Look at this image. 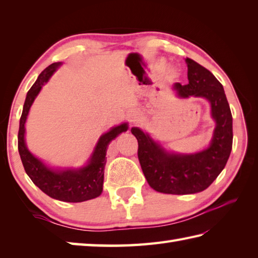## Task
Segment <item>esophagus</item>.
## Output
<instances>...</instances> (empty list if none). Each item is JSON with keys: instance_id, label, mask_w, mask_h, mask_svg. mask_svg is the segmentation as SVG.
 <instances>
[{"instance_id": "34e87169", "label": "esophagus", "mask_w": 258, "mask_h": 258, "mask_svg": "<svg viewBox=\"0 0 258 258\" xmlns=\"http://www.w3.org/2000/svg\"><path fill=\"white\" fill-rule=\"evenodd\" d=\"M140 112L139 111H133L132 113L130 114V119H131V122H136V120L139 119V117H140Z\"/></svg>"}]
</instances>
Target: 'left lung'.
Returning <instances> with one entry per match:
<instances>
[{
	"mask_svg": "<svg viewBox=\"0 0 258 258\" xmlns=\"http://www.w3.org/2000/svg\"><path fill=\"white\" fill-rule=\"evenodd\" d=\"M188 83H175L179 97H204L211 104L216 123L206 150L195 154L169 153L139 127L131 132L139 142V161L147 183L165 194H195L206 189L225 167L233 145V117L223 85L210 71L186 58Z\"/></svg>",
	"mask_w": 258,
	"mask_h": 258,
	"instance_id": "left-lung-1",
	"label": "left lung"
}]
</instances>
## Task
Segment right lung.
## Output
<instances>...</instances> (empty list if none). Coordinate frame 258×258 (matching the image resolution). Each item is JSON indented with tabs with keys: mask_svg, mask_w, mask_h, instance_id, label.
I'll return each instance as SVG.
<instances>
[{
	"mask_svg": "<svg viewBox=\"0 0 258 258\" xmlns=\"http://www.w3.org/2000/svg\"><path fill=\"white\" fill-rule=\"evenodd\" d=\"M59 65L61 63H53L47 67L38 75L36 82L27 92L20 119L18 146L25 172L38 188L52 199L69 203H80L95 199L102 194L107 145L118 134L127 131L128 127L127 124L124 123L103 134L97 142L90 161L85 166L78 169H53L33 155L27 150L24 140L27 115L42 86L50 80Z\"/></svg>",
	"mask_w": 258,
	"mask_h": 258,
	"instance_id": "1",
	"label": "right lung"
}]
</instances>
